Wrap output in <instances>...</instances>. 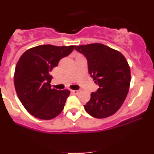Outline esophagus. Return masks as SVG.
<instances>
[{
    "label": "esophagus",
    "instance_id": "obj_1",
    "mask_svg": "<svg viewBox=\"0 0 154 154\" xmlns=\"http://www.w3.org/2000/svg\"><path fill=\"white\" fill-rule=\"evenodd\" d=\"M72 92L75 94H78L80 92V90H72Z\"/></svg>",
    "mask_w": 154,
    "mask_h": 154
}]
</instances>
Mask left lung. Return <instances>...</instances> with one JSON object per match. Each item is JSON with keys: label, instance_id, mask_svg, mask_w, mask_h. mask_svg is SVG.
Here are the masks:
<instances>
[{"label": "left lung", "instance_id": "8db88e82", "mask_svg": "<svg viewBox=\"0 0 154 154\" xmlns=\"http://www.w3.org/2000/svg\"><path fill=\"white\" fill-rule=\"evenodd\" d=\"M75 49L86 57L89 73L99 86L84 105L85 111L98 119L113 115L123 105L130 89L131 75L126 58L99 43L75 46Z\"/></svg>", "mask_w": 154, "mask_h": 154}]
</instances>
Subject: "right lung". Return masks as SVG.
Masks as SVG:
<instances>
[{
	"label": "right lung",
	"instance_id": "add662e5",
	"mask_svg": "<svg viewBox=\"0 0 154 154\" xmlns=\"http://www.w3.org/2000/svg\"><path fill=\"white\" fill-rule=\"evenodd\" d=\"M73 49V45H42L27 50L19 58L14 76V87L24 107L35 117L51 119L63 110L70 91L52 89L49 72Z\"/></svg>",
	"mask_w": 154,
	"mask_h": 154
}]
</instances>
